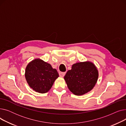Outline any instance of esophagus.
I'll list each match as a JSON object with an SVG mask.
<instances>
[{
	"label": "esophagus",
	"mask_w": 126,
	"mask_h": 126,
	"mask_svg": "<svg viewBox=\"0 0 126 126\" xmlns=\"http://www.w3.org/2000/svg\"><path fill=\"white\" fill-rule=\"evenodd\" d=\"M65 74H66L65 72H59V76L61 77H63L65 76Z\"/></svg>",
	"instance_id": "34e87169"
}]
</instances>
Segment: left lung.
<instances>
[{
    "label": "left lung",
    "mask_w": 126,
    "mask_h": 126,
    "mask_svg": "<svg viewBox=\"0 0 126 126\" xmlns=\"http://www.w3.org/2000/svg\"><path fill=\"white\" fill-rule=\"evenodd\" d=\"M98 77V71L91 62H78L72 65L64 76L67 87L72 94L82 95L94 88Z\"/></svg>",
    "instance_id": "obj_1"
}]
</instances>
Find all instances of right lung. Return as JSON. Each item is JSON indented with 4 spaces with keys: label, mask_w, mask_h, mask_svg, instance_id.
<instances>
[{
    "label": "right lung",
    "mask_w": 126,
    "mask_h": 126,
    "mask_svg": "<svg viewBox=\"0 0 126 126\" xmlns=\"http://www.w3.org/2000/svg\"><path fill=\"white\" fill-rule=\"evenodd\" d=\"M25 77L31 88L39 93L44 94L50 89L59 74L50 64L40 59H35L26 66Z\"/></svg>",
    "instance_id": "add662e5"
}]
</instances>
